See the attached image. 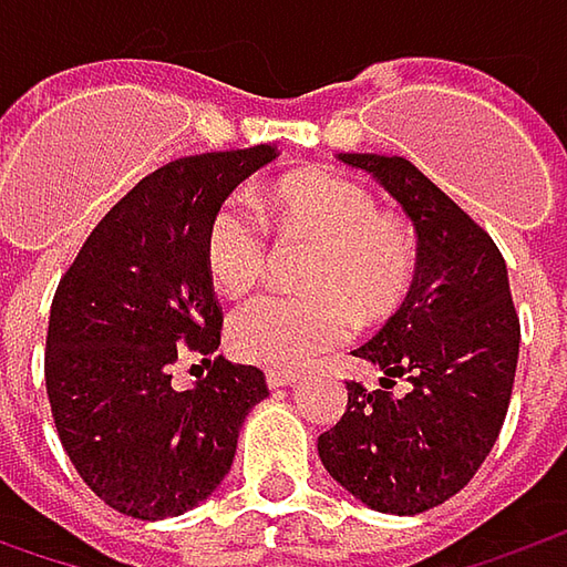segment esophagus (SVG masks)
<instances>
[{
	"instance_id": "esophagus-1",
	"label": "esophagus",
	"mask_w": 567,
	"mask_h": 567,
	"mask_svg": "<svg viewBox=\"0 0 567 567\" xmlns=\"http://www.w3.org/2000/svg\"><path fill=\"white\" fill-rule=\"evenodd\" d=\"M299 379L302 375H296V372H277V369H271L268 372V388H293V384H299Z\"/></svg>"
}]
</instances>
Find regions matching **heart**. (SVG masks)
Here are the masks:
<instances>
[{"mask_svg": "<svg viewBox=\"0 0 567 567\" xmlns=\"http://www.w3.org/2000/svg\"><path fill=\"white\" fill-rule=\"evenodd\" d=\"M258 207L277 227L309 236L318 255L309 271L312 296L265 293L239 306L227 338L239 360L296 372L353 334L357 316H388L410 290L416 246L398 217L379 214L360 183L302 169L261 188ZM210 280L229 296L255 287L268 261V233L249 205L229 198L210 214L205 229Z\"/></svg>", "mask_w": 567, "mask_h": 567, "instance_id": "obj_1", "label": "heart"}]
</instances>
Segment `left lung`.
I'll list each match as a JSON object with an SVG mask.
<instances>
[{"label":"left lung","instance_id":"8db88e82","mask_svg":"<svg viewBox=\"0 0 567 567\" xmlns=\"http://www.w3.org/2000/svg\"><path fill=\"white\" fill-rule=\"evenodd\" d=\"M369 173L416 229V277L403 306L353 357L381 388L347 381V413L318 457L362 505L420 514L467 486L495 445L520 350L508 268L489 233L403 157L338 154ZM406 378V395L388 392Z\"/></svg>","mask_w":567,"mask_h":567}]
</instances>
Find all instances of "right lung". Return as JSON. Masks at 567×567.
Returning a JSON list of instances; mask_svg holds the SVG:
<instances>
[{"label":"right lung","mask_w":567,"mask_h":567,"mask_svg":"<svg viewBox=\"0 0 567 567\" xmlns=\"http://www.w3.org/2000/svg\"><path fill=\"white\" fill-rule=\"evenodd\" d=\"M274 157V144H255L154 169L59 280L47 331L55 429L78 476L120 514L164 520L198 508L233 467L249 410L268 398L261 369L207 360L224 316L205 229L229 192ZM183 352L212 365L186 392L168 372Z\"/></svg>","instance_id":"add662e5"}]
</instances>
